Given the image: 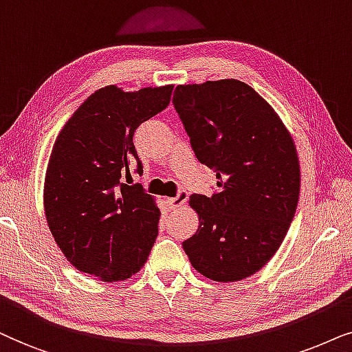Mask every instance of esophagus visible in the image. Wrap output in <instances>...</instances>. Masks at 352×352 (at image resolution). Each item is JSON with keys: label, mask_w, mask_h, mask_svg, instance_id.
Wrapping results in <instances>:
<instances>
[{"label": "esophagus", "mask_w": 352, "mask_h": 352, "mask_svg": "<svg viewBox=\"0 0 352 352\" xmlns=\"http://www.w3.org/2000/svg\"><path fill=\"white\" fill-rule=\"evenodd\" d=\"M186 199H188V191L180 190L175 198H167V206L170 209H177L180 208V206H184L186 203Z\"/></svg>", "instance_id": "obj_1"}]
</instances>
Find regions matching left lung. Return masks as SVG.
I'll return each mask as SVG.
<instances>
[{"label": "left lung", "instance_id": "8db88e82", "mask_svg": "<svg viewBox=\"0 0 352 352\" xmlns=\"http://www.w3.org/2000/svg\"><path fill=\"white\" fill-rule=\"evenodd\" d=\"M172 104L195 156L217 179L212 196L191 195L199 227L184 250L204 277L238 282L270 261L296 212L293 138L269 102L233 78L177 87Z\"/></svg>", "mask_w": 352, "mask_h": 352}]
</instances>
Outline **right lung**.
<instances>
[{
  "label": "right lung",
  "instance_id": "right-lung-1",
  "mask_svg": "<svg viewBox=\"0 0 352 352\" xmlns=\"http://www.w3.org/2000/svg\"><path fill=\"white\" fill-rule=\"evenodd\" d=\"M172 88H101L56 138L45 179L46 220L67 261L91 277L130 278L156 241L161 212L142 185H129L132 172L143 173L133 133L166 109Z\"/></svg>",
  "mask_w": 352,
  "mask_h": 352
}]
</instances>
